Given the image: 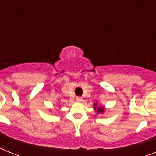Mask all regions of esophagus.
<instances>
[{"instance_id": "34e87169", "label": "esophagus", "mask_w": 156, "mask_h": 156, "mask_svg": "<svg viewBox=\"0 0 156 156\" xmlns=\"http://www.w3.org/2000/svg\"><path fill=\"white\" fill-rule=\"evenodd\" d=\"M76 101H78V102H80V101H83V98L80 97V96H77V97L76 98Z\"/></svg>"}]
</instances>
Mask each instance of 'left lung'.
I'll return each instance as SVG.
<instances>
[{
  "mask_svg": "<svg viewBox=\"0 0 156 156\" xmlns=\"http://www.w3.org/2000/svg\"><path fill=\"white\" fill-rule=\"evenodd\" d=\"M94 105H97V104H94ZM98 112L99 113H101V112H103V111H104V108H103V107H98Z\"/></svg>",
  "mask_w": 156,
  "mask_h": 156,
  "instance_id": "1",
  "label": "left lung"
}]
</instances>
